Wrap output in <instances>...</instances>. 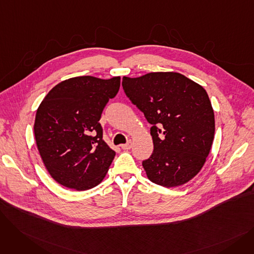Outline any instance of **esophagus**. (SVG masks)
<instances>
[{"mask_svg":"<svg viewBox=\"0 0 254 254\" xmlns=\"http://www.w3.org/2000/svg\"><path fill=\"white\" fill-rule=\"evenodd\" d=\"M120 146H122V148H123V149H125V150H128V149H130V148H131V141H128V142H127V143H126V144H122Z\"/></svg>","mask_w":254,"mask_h":254,"instance_id":"34e87169","label":"esophagus"}]
</instances>
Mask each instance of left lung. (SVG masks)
Segmentation results:
<instances>
[{
    "instance_id": "8db88e82",
    "label": "left lung",
    "mask_w": 254,
    "mask_h": 254,
    "mask_svg": "<svg viewBox=\"0 0 254 254\" xmlns=\"http://www.w3.org/2000/svg\"><path fill=\"white\" fill-rule=\"evenodd\" d=\"M123 87L152 126L153 152L142 163L148 179L165 188L189 182L214 139V112L204 87L175 72L124 77Z\"/></svg>"
}]
</instances>
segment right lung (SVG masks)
<instances>
[{"mask_svg":"<svg viewBox=\"0 0 254 254\" xmlns=\"http://www.w3.org/2000/svg\"><path fill=\"white\" fill-rule=\"evenodd\" d=\"M120 77L70 78L53 87L40 104L34 131L51 177L76 190L102 182L115 156L103 140L99 120L119 90Z\"/></svg>","mask_w":254,"mask_h":254,"instance_id":"right-lung-1","label":"right lung"}]
</instances>
